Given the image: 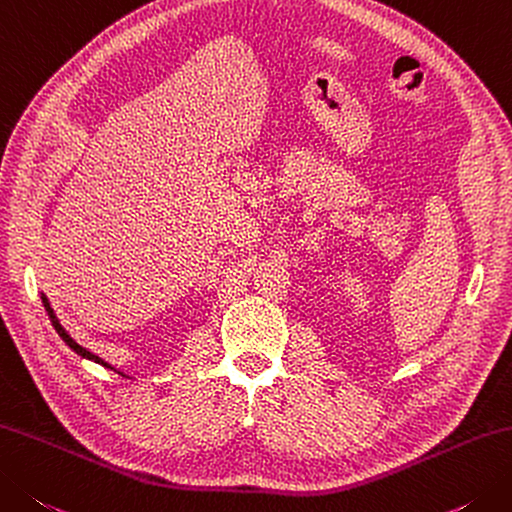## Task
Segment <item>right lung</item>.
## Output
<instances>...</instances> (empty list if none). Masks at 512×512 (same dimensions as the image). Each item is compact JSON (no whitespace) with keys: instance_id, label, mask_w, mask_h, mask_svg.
I'll use <instances>...</instances> for the list:
<instances>
[{"instance_id":"obj_1","label":"right lung","mask_w":512,"mask_h":512,"mask_svg":"<svg viewBox=\"0 0 512 512\" xmlns=\"http://www.w3.org/2000/svg\"><path fill=\"white\" fill-rule=\"evenodd\" d=\"M42 304H44V308H46V315H48V319H50V324H53V328L57 330V335L64 339V344L73 350V353H77L79 357H84V359H88V362H95V364H102V366H106V368H110V370H115L113 366L110 364H106V362H102V359H99L97 355H93V353H88L86 348H82L79 346L73 337H70L68 333H66V328L59 324V319H57V315H55V310H53V306H50V302H48V297L42 293ZM115 373H119V375H124L122 370H115ZM124 377H128V375H124Z\"/></svg>"}]
</instances>
